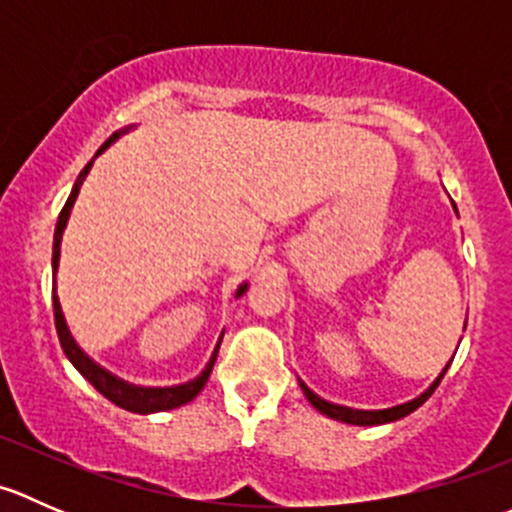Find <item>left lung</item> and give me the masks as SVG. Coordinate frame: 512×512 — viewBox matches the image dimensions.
Wrapping results in <instances>:
<instances>
[{
    "label": "left lung",
    "mask_w": 512,
    "mask_h": 512,
    "mask_svg": "<svg viewBox=\"0 0 512 512\" xmlns=\"http://www.w3.org/2000/svg\"><path fill=\"white\" fill-rule=\"evenodd\" d=\"M453 210H456V203H453ZM456 213H458V210H456ZM463 329H466V327H463ZM448 366H451V361H448V364L443 366L441 374H438L436 379L431 381V386H428V389H423L421 394L416 396V399L404 401V404L389 406V409H376V411H366V409H349V406L332 404V401H327V399H322V396L314 394V391L309 389V386L304 384L302 379H299V386H302V391H304V396H307V401H309V404L314 406V409L319 411V414H324V416L334 418V421L352 423V426H379V423L399 421V418L409 416L411 411H416L418 406H421L423 401H426L428 396H431L433 391H436V386L441 384V379H443V374H446V371H448Z\"/></svg>",
    "instance_id": "obj_1"
}]
</instances>
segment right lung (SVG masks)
<instances>
[{
  "label": "right lung",
  "mask_w": 512,
  "mask_h": 512,
  "mask_svg": "<svg viewBox=\"0 0 512 512\" xmlns=\"http://www.w3.org/2000/svg\"><path fill=\"white\" fill-rule=\"evenodd\" d=\"M133 123L131 126L121 128V131L113 133L111 138H108L106 143H103L101 148H98V153L94 158L101 156L106 148H111L113 143L118 141V138L123 136V133L133 131ZM91 165H94V160H91L89 165H86L84 170L79 173V178H76L74 188H71V195L69 200H66V205L61 208L59 213V220H56V230H54V252H51V277H54V319H56V334H59V342H61V349H64L66 359L74 364V369L79 371L81 376H84L86 381H89L91 386L98 391V394L106 396L111 404L121 406V409L126 411H133V414H158V411H170V409H178V406L188 404V401H193L195 396L203 391V386L208 384V376L210 371H213L215 366V359H218V349H220V342H223V334L225 329L220 332L218 337V344H215L213 354H210L208 364H205V369L200 371L195 379L190 381H183V384H173V386H138V384H131V381L121 379V376H116L113 371L103 369L98 361L91 359L89 354L84 352V349L79 347V342L74 339V334H71L69 324H66V317H64V309H61V302H59V294H56V272H59V260H61V237H64V230L66 225H69V218H71V208H74L76 198H79V190L81 185H84L86 175H89ZM247 282H242L240 287L235 289V299L242 297V294L247 292Z\"/></svg>",
  "instance_id": "right-lung-1"
}]
</instances>
